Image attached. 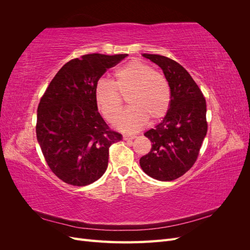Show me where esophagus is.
<instances>
[{"mask_svg":"<svg viewBox=\"0 0 250 250\" xmlns=\"http://www.w3.org/2000/svg\"><path fill=\"white\" fill-rule=\"evenodd\" d=\"M123 139L125 141H131L133 139H135V135H131V134H124L123 135Z\"/></svg>","mask_w":250,"mask_h":250,"instance_id":"34e87169","label":"esophagus"}]
</instances>
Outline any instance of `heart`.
I'll return each mask as SVG.
<instances>
[{"label": "heart", "mask_w": 250, "mask_h": 250, "mask_svg": "<svg viewBox=\"0 0 250 250\" xmlns=\"http://www.w3.org/2000/svg\"><path fill=\"white\" fill-rule=\"evenodd\" d=\"M115 80L102 78L95 85V100L104 118L111 123L119 119L123 109L120 94L126 95L129 104L118 122L123 131H137L147 123L156 122L167 113L171 92L164 75L152 66L132 60L115 72Z\"/></svg>", "instance_id": "heart-1"}]
</instances>
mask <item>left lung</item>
I'll return each instance as SVG.
<instances>
[{
    "instance_id": "obj_1",
    "label": "left lung",
    "mask_w": 250,
    "mask_h": 250,
    "mask_svg": "<svg viewBox=\"0 0 250 250\" xmlns=\"http://www.w3.org/2000/svg\"><path fill=\"white\" fill-rule=\"evenodd\" d=\"M163 70L170 92V106L162 122L145 132L150 152L140 165L147 175L161 181L183 176L197 160L208 131L207 103L203 94L183 65L155 54H143Z\"/></svg>"
}]
</instances>
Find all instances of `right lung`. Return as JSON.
I'll use <instances>...</instances> for the list:
<instances>
[{
    "mask_svg": "<svg viewBox=\"0 0 250 250\" xmlns=\"http://www.w3.org/2000/svg\"><path fill=\"white\" fill-rule=\"evenodd\" d=\"M126 56L94 53L72 59L42 97L37 142L52 172L65 184L83 187L99 179L107 169L109 147L122 140L98 111L95 85Z\"/></svg>",
    "mask_w": 250,
    "mask_h": 250,
    "instance_id": "obj_1",
    "label": "right lung"
}]
</instances>
